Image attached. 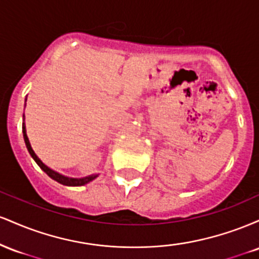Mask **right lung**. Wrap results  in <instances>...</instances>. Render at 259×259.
Masks as SVG:
<instances>
[{"label":"right lung","instance_id":"obj_1","mask_svg":"<svg viewBox=\"0 0 259 259\" xmlns=\"http://www.w3.org/2000/svg\"><path fill=\"white\" fill-rule=\"evenodd\" d=\"M23 119H24V115H23ZM23 136H24V141H25L26 148H28L29 153H30L32 159L36 162V164L41 169H42L45 173L49 175L51 179L57 181V183L62 184V185H65V186H82V185H85V184L90 183V181H92V180L96 179V178H97V174H94V175H89V177H85V178H79V179H78V178L64 177V175H62V174L57 173V171L52 170L51 168H49L46 164H44L42 160L38 158V157L36 156V153H35L34 150L31 148V145H30V142H29L28 135H26V130H25V124L24 123H23Z\"/></svg>","mask_w":259,"mask_h":259}]
</instances>
